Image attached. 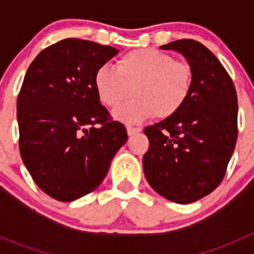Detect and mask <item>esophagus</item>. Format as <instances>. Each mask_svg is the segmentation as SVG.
Wrapping results in <instances>:
<instances>
[{
    "mask_svg": "<svg viewBox=\"0 0 254 254\" xmlns=\"http://www.w3.org/2000/svg\"><path fill=\"white\" fill-rule=\"evenodd\" d=\"M127 135H129V136H131V135H134V134H136V132L141 131V127H127Z\"/></svg>",
    "mask_w": 254,
    "mask_h": 254,
    "instance_id": "34e87169",
    "label": "esophagus"
}]
</instances>
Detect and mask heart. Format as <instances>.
I'll list each match as a JSON object with an SVG mask.
<instances>
[{"label":"heart","instance_id":"1","mask_svg":"<svg viewBox=\"0 0 254 254\" xmlns=\"http://www.w3.org/2000/svg\"><path fill=\"white\" fill-rule=\"evenodd\" d=\"M193 82L190 64L157 49L130 51L118 60L117 68L103 65L94 73L97 96L108 108H117L132 89L135 98L114 111L115 119L130 124L153 115L173 117L188 101Z\"/></svg>","mask_w":254,"mask_h":254}]
</instances>
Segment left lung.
<instances>
[{"label": "left lung", "instance_id": "1", "mask_svg": "<svg viewBox=\"0 0 254 254\" xmlns=\"http://www.w3.org/2000/svg\"><path fill=\"white\" fill-rule=\"evenodd\" d=\"M161 49L183 54L194 71L193 89L177 114L143 130L150 142L143 173L163 198L190 204L224 179L237 141V94L227 71L201 43L182 39Z\"/></svg>", "mask_w": 254, "mask_h": 254}]
</instances>
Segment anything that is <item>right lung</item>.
I'll return each instance as SVG.
<instances>
[{"label":"right lung","mask_w":254,"mask_h":254,"mask_svg":"<svg viewBox=\"0 0 254 254\" xmlns=\"http://www.w3.org/2000/svg\"><path fill=\"white\" fill-rule=\"evenodd\" d=\"M115 48L67 38L38 54L17 98L19 151L37 186L72 201L103 182L127 132L99 102L97 68Z\"/></svg>","instance_id":"obj_1"}]
</instances>
